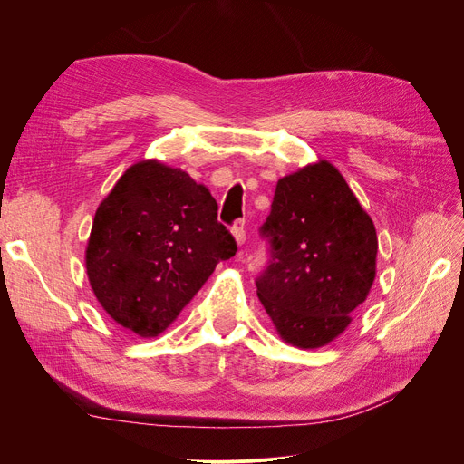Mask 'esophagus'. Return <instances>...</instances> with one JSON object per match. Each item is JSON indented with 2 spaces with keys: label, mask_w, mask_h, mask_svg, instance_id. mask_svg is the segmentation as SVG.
<instances>
[{
  "label": "esophagus",
  "mask_w": 464,
  "mask_h": 464,
  "mask_svg": "<svg viewBox=\"0 0 464 464\" xmlns=\"http://www.w3.org/2000/svg\"><path fill=\"white\" fill-rule=\"evenodd\" d=\"M232 236H234V240L237 242V246H242L246 242V227H244V222H234Z\"/></svg>",
  "instance_id": "34e87169"
}]
</instances>
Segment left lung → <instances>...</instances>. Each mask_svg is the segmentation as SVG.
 <instances>
[{
  "instance_id": "1",
  "label": "left lung",
  "mask_w": 464,
  "mask_h": 464,
  "mask_svg": "<svg viewBox=\"0 0 464 464\" xmlns=\"http://www.w3.org/2000/svg\"><path fill=\"white\" fill-rule=\"evenodd\" d=\"M269 263L257 296L278 334L298 348L336 339L375 278L377 234L341 172L327 160L278 179L259 228Z\"/></svg>"
}]
</instances>
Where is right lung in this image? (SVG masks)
Wrapping results in <instances>:
<instances>
[{
  "instance_id": "obj_1",
  "label": "right lung",
  "mask_w": 464,
  "mask_h": 464,
  "mask_svg": "<svg viewBox=\"0 0 464 464\" xmlns=\"http://www.w3.org/2000/svg\"><path fill=\"white\" fill-rule=\"evenodd\" d=\"M210 191L179 168L133 164L96 208L87 275L96 300L121 327L157 336L234 257V236Z\"/></svg>"
}]
</instances>
